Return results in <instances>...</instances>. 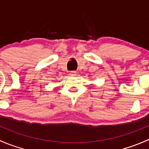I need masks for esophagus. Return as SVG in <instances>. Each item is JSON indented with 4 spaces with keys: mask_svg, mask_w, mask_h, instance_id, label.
Returning a JSON list of instances; mask_svg holds the SVG:
<instances>
[{
    "mask_svg": "<svg viewBox=\"0 0 149 149\" xmlns=\"http://www.w3.org/2000/svg\"><path fill=\"white\" fill-rule=\"evenodd\" d=\"M70 76H75L76 75V71H70V73H69Z\"/></svg>",
    "mask_w": 149,
    "mask_h": 149,
    "instance_id": "esophagus-1",
    "label": "esophagus"
}]
</instances>
